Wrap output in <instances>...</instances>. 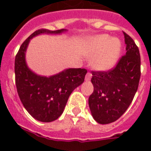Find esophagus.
<instances>
[{
    "label": "esophagus",
    "mask_w": 151,
    "mask_h": 151,
    "mask_svg": "<svg viewBox=\"0 0 151 151\" xmlns=\"http://www.w3.org/2000/svg\"><path fill=\"white\" fill-rule=\"evenodd\" d=\"M91 77H92L91 73L90 72H88L87 74H86V76H85V80H86V81H89V80L91 78Z\"/></svg>",
    "instance_id": "1"
}]
</instances>
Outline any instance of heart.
<instances>
[{"instance_id":"1","label":"heart","mask_w":151,"mask_h":151,"mask_svg":"<svg viewBox=\"0 0 151 151\" xmlns=\"http://www.w3.org/2000/svg\"><path fill=\"white\" fill-rule=\"evenodd\" d=\"M88 55L94 57L92 66L97 70L106 71L115 66L120 55L121 42L116 38H110L107 35H101L88 41Z\"/></svg>"}]
</instances>
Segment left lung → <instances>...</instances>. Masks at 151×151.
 I'll return each instance as SVG.
<instances>
[{"label": "left lung", "mask_w": 151, "mask_h": 151, "mask_svg": "<svg viewBox=\"0 0 151 151\" xmlns=\"http://www.w3.org/2000/svg\"><path fill=\"white\" fill-rule=\"evenodd\" d=\"M126 53L107 71H92L94 91L88 104L92 116L100 124L115 122L126 111L138 90L141 57L134 40L123 32Z\"/></svg>", "instance_id": "obj_1"}]
</instances>
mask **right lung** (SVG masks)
<instances>
[{
  "label": "right lung",
  "mask_w": 151,
  "mask_h": 151,
  "mask_svg": "<svg viewBox=\"0 0 151 151\" xmlns=\"http://www.w3.org/2000/svg\"><path fill=\"white\" fill-rule=\"evenodd\" d=\"M66 29L36 30L24 41L15 58V81L17 92L24 107L35 119L50 122L59 118L69 95L83 83L87 69H67L55 76H40L28 68L25 54L31 38L42 33L59 34Z\"/></svg>",
  "instance_id": "1"
}]
</instances>
